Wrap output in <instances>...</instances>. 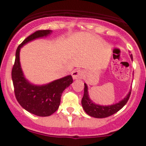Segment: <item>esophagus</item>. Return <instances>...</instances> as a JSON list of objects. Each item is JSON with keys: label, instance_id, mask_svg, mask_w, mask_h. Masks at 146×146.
I'll return each instance as SVG.
<instances>
[{"label": "esophagus", "instance_id": "esophagus-1", "mask_svg": "<svg viewBox=\"0 0 146 146\" xmlns=\"http://www.w3.org/2000/svg\"><path fill=\"white\" fill-rule=\"evenodd\" d=\"M82 75H83V73H82V70H74L72 72V76H73V78L75 79V80L82 78Z\"/></svg>", "mask_w": 146, "mask_h": 146}]
</instances>
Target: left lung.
Masks as SVG:
<instances>
[{
    "label": "left lung",
    "instance_id": "left-lung-1",
    "mask_svg": "<svg viewBox=\"0 0 146 146\" xmlns=\"http://www.w3.org/2000/svg\"><path fill=\"white\" fill-rule=\"evenodd\" d=\"M131 58L133 60V56L131 55ZM84 85H85L84 95L81 102L82 107L88 115L92 117H95V118H105V117H108L117 113L127 103L129 98H130L131 93V90L127 96L123 100L119 102L117 104L110 106H101L95 104L90 100V99L89 98V95H88L87 85L84 83Z\"/></svg>",
    "mask_w": 146,
    "mask_h": 146
}]
</instances>
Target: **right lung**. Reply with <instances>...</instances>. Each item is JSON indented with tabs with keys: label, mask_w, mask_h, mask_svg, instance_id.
<instances>
[{
	"label": "right lung",
	"mask_w": 146,
	"mask_h": 146,
	"mask_svg": "<svg viewBox=\"0 0 146 146\" xmlns=\"http://www.w3.org/2000/svg\"><path fill=\"white\" fill-rule=\"evenodd\" d=\"M51 32L48 29L36 31L18 46L11 73L15 95L18 103L27 111L39 117H48L58 110L63 92L73 82L72 76H68L48 85L36 86L29 83L23 76L20 63L21 47L28 42L46 36Z\"/></svg>",
	"instance_id": "add662e5"
}]
</instances>
